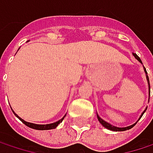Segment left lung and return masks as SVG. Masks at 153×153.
<instances>
[{
	"label": "left lung",
	"mask_w": 153,
	"mask_h": 153,
	"mask_svg": "<svg viewBox=\"0 0 153 153\" xmlns=\"http://www.w3.org/2000/svg\"><path fill=\"white\" fill-rule=\"evenodd\" d=\"M133 56L137 59L138 61L141 63V64H143L142 63V61H141V59H140V57L138 56L137 54H135V53H133ZM143 69H144V67H143ZM144 72H145V74H147V72H146V70L144 69ZM146 79H147V80H148V85L150 86V82H149V78H148V75H146ZM146 109L147 108H145V110L143 111V113L141 114V116H140V118L139 119H141V117L143 116V114L144 113V111H146ZM97 119H98V120H99V122L105 127V128H106L107 129H110V130H111V131H125V130H128V129H130V128H132L136 124H137V122L135 123V124H133V125H131V126H128V127H125V128H118V127H115V126H112L111 124H110V123H108V122H106L105 120H104L103 119H101L99 116H98V114H97Z\"/></svg>",
	"instance_id": "1"
}]
</instances>
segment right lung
<instances>
[{
	"label": "right lung",
	"mask_w": 153,
	"mask_h": 153,
	"mask_svg": "<svg viewBox=\"0 0 153 153\" xmlns=\"http://www.w3.org/2000/svg\"><path fill=\"white\" fill-rule=\"evenodd\" d=\"M13 112H14V114H15L16 116L24 123V124H25L27 127H29V128H33V129H38V130H48V129H53V128H56L57 126H58V124H60L62 121H63V120H64V118L65 117V115L61 119V120H59L58 121H56V122H54V123H50V124H46V125H39V124H34V123H31V122H27V121H25V120H24L23 119H21L17 114H16L15 111H12Z\"/></svg>",
	"instance_id": "add662e5"
}]
</instances>
